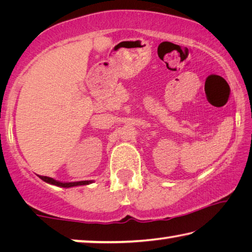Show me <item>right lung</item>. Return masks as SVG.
<instances>
[{
    "label": "right lung",
    "instance_id": "add662e5",
    "mask_svg": "<svg viewBox=\"0 0 252 252\" xmlns=\"http://www.w3.org/2000/svg\"><path fill=\"white\" fill-rule=\"evenodd\" d=\"M40 179L45 181L46 183H50V185L53 186H58V187H62V188H71V187H78V186H87L90 185L93 181L89 180V181H76V182H61V181H57L54 179L50 178V177H43V176H39Z\"/></svg>",
    "mask_w": 252,
    "mask_h": 252
}]
</instances>
